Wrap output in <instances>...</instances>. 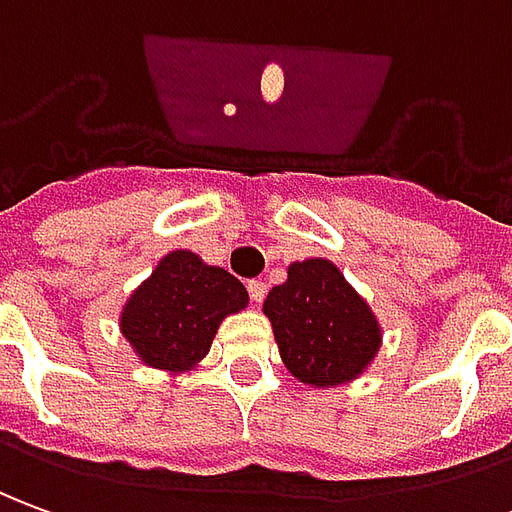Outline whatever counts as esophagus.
<instances>
[{"label": "esophagus", "mask_w": 512, "mask_h": 512, "mask_svg": "<svg viewBox=\"0 0 512 512\" xmlns=\"http://www.w3.org/2000/svg\"><path fill=\"white\" fill-rule=\"evenodd\" d=\"M248 290H250V298H253V303L259 306V303L264 301V295H267V284H264V281H250Z\"/></svg>", "instance_id": "1"}]
</instances>
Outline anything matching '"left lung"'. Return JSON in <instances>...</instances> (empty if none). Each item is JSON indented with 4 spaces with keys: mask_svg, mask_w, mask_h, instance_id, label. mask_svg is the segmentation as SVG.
Segmentation results:
<instances>
[{
    "mask_svg": "<svg viewBox=\"0 0 512 512\" xmlns=\"http://www.w3.org/2000/svg\"><path fill=\"white\" fill-rule=\"evenodd\" d=\"M284 368L309 387L357 382L382 348L384 329L370 303L329 259L287 267V281L262 306Z\"/></svg>",
    "mask_w": 512,
    "mask_h": 512,
    "instance_id": "left-lung-1",
    "label": "left lung"
}]
</instances>
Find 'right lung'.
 Wrapping results in <instances>:
<instances>
[{
  "instance_id": "right-lung-1",
  "label": "right lung",
  "mask_w": 512,
  "mask_h": 512,
  "mask_svg": "<svg viewBox=\"0 0 512 512\" xmlns=\"http://www.w3.org/2000/svg\"><path fill=\"white\" fill-rule=\"evenodd\" d=\"M248 306L245 284L192 250H169L119 312V331L147 368L178 376L211 351L228 315Z\"/></svg>"
}]
</instances>
